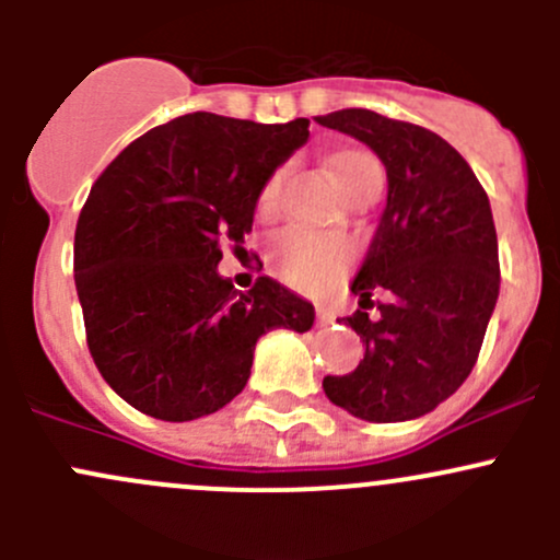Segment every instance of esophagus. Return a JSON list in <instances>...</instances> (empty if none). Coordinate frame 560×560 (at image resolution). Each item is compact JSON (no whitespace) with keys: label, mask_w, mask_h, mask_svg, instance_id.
Listing matches in <instances>:
<instances>
[{"label":"esophagus","mask_w":560,"mask_h":560,"mask_svg":"<svg viewBox=\"0 0 560 560\" xmlns=\"http://www.w3.org/2000/svg\"><path fill=\"white\" fill-rule=\"evenodd\" d=\"M316 322L327 327L336 322V314H332V308H327V306H316Z\"/></svg>","instance_id":"1"}]
</instances>
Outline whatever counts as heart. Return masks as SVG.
<instances>
[{
  "label": "heart",
  "mask_w": 560,
  "mask_h": 560,
  "mask_svg": "<svg viewBox=\"0 0 560 560\" xmlns=\"http://www.w3.org/2000/svg\"><path fill=\"white\" fill-rule=\"evenodd\" d=\"M330 173L343 195H352L369 180L382 178L380 165L371 154L360 149H343L330 156ZM281 171L270 173L257 197V213L262 219H273L279 211ZM268 262L273 273L298 290H322L332 284L352 262V248L347 241L332 235L308 233V230H287L268 248Z\"/></svg>",
  "instance_id": "obj_1"
}]
</instances>
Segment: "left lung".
I'll return each mask as SVG.
<instances>
[{
  "label": "left lung",
  "instance_id": "1",
  "mask_svg": "<svg viewBox=\"0 0 560 560\" xmlns=\"http://www.w3.org/2000/svg\"><path fill=\"white\" fill-rule=\"evenodd\" d=\"M369 145L387 171V206L352 281L360 307L388 292L381 316L343 319L365 343L352 374L325 376L336 406L369 422L428 415L466 382L499 301V241L482 184L436 132L365 107L316 116Z\"/></svg>",
  "mask_w": 560,
  "mask_h": 560
}]
</instances>
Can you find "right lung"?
Segmentation results:
<instances>
[{
	"label": "right lung",
	"mask_w": 560,
	"mask_h": 560,
	"mask_svg": "<svg viewBox=\"0 0 560 560\" xmlns=\"http://www.w3.org/2000/svg\"><path fill=\"white\" fill-rule=\"evenodd\" d=\"M308 140V118L257 124L186 113L127 145L94 180L75 228V290L103 380L143 415L197 420L252 374L257 338L306 332L314 306L259 276H219L244 244L268 175Z\"/></svg>",
	"instance_id": "right-lung-1"
}]
</instances>
